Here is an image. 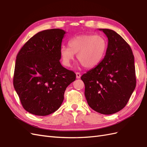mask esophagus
I'll list each match as a JSON object with an SVG mask.
<instances>
[{
	"label": "esophagus",
	"instance_id": "1",
	"mask_svg": "<svg viewBox=\"0 0 147 147\" xmlns=\"http://www.w3.org/2000/svg\"><path fill=\"white\" fill-rule=\"evenodd\" d=\"M76 77H77V78H80L81 77V74H80V73H79V72H77L76 73Z\"/></svg>",
	"mask_w": 147,
	"mask_h": 147
}]
</instances>
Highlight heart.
I'll use <instances>...</instances> for the list:
<instances>
[{"label": "heart", "mask_w": 147, "mask_h": 147, "mask_svg": "<svg viewBox=\"0 0 147 147\" xmlns=\"http://www.w3.org/2000/svg\"><path fill=\"white\" fill-rule=\"evenodd\" d=\"M69 47L63 45L60 55L63 64L70 67L75 54L80 63L85 68H93L103 59L107 48L106 39L100 35H80L71 38Z\"/></svg>", "instance_id": "1"}]
</instances>
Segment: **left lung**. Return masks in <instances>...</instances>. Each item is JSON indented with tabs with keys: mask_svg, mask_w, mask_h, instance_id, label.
<instances>
[{
	"mask_svg": "<svg viewBox=\"0 0 147 147\" xmlns=\"http://www.w3.org/2000/svg\"><path fill=\"white\" fill-rule=\"evenodd\" d=\"M99 30L108 38L105 56L81 79L89 106L98 113L111 115L126 106L135 90L134 57L129 44L115 31Z\"/></svg>",
	"mask_w": 147,
	"mask_h": 147,
	"instance_id": "1",
	"label": "left lung"
}]
</instances>
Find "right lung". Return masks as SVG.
Masks as SVG:
<instances>
[{"label": "right lung", "mask_w": 147, "mask_h": 147, "mask_svg": "<svg viewBox=\"0 0 147 147\" xmlns=\"http://www.w3.org/2000/svg\"><path fill=\"white\" fill-rule=\"evenodd\" d=\"M66 32L52 29L39 32L21 48L16 56L13 85L23 108L38 116L58 109L66 88L76 75L59 62Z\"/></svg>", "instance_id": "add662e5"}]
</instances>
